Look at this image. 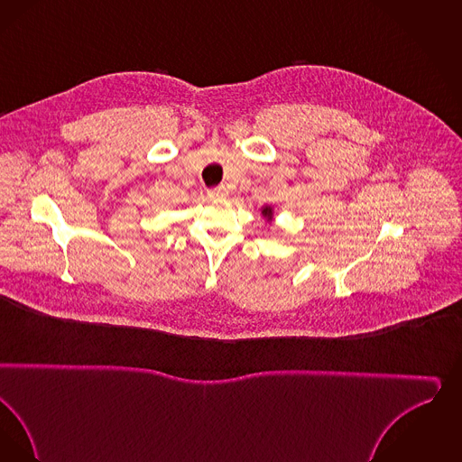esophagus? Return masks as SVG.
<instances>
[{"instance_id": "34e87169", "label": "esophagus", "mask_w": 462, "mask_h": 462, "mask_svg": "<svg viewBox=\"0 0 462 462\" xmlns=\"http://www.w3.org/2000/svg\"><path fill=\"white\" fill-rule=\"evenodd\" d=\"M208 194H209V198H226L228 196V189L225 186H218L215 189H209Z\"/></svg>"}]
</instances>
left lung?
Segmentation results:
<instances>
[{
	"label": "left lung",
	"instance_id": "8db88e82",
	"mask_svg": "<svg viewBox=\"0 0 462 462\" xmlns=\"http://www.w3.org/2000/svg\"><path fill=\"white\" fill-rule=\"evenodd\" d=\"M263 213H264V215H270V213H271L270 208H264V209H263Z\"/></svg>",
	"mask_w": 462,
	"mask_h": 462
}]
</instances>
